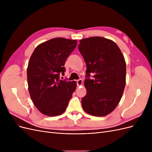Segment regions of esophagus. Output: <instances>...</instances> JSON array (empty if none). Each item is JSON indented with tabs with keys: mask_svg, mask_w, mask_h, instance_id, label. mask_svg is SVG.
Instances as JSON below:
<instances>
[{
	"mask_svg": "<svg viewBox=\"0 0 152 152\" xmlns=\"http://www.w3.org/2000/svg\"><path fill=\"white\" fill-rule=\"evenodd\" d=\"M77 86H80L82 84V79H79L77 80Z\"/></svg>",
	"mask_w": 152,
	"mask_h": 152,
	"instance_id": "34e87169",
	"label": "esophagus"
}]
</instances>
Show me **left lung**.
Instances as JSON below:
<instances>
[{"label": "left lung", "instance_id": "left-lung-1", "mask_svg": "<svg viewBox=\"0 0 152 152\" xmlns=\"http://www.w3.org/2000/svg\"><path fill=\"white\" fill-rule=\"evenodd\" d=\"M79 42V51L87 66V93L82 98V108L91 115H107L117 107L125 88V59L116 43L110 39L92 37ZM93 73L94 79L90 80Z\"/></svg>", "mask_w": 152, "mask_h": 152}]
</instances>
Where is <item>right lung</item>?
<instances>
[{"label":"right lung","instance_id":"right-lung-1","mask_svg":"<svg viewBox=\"0 0 152 152\" xmlns=\"http://www.w3.org/2000/svg\"><path fill=\"white\" fill-rule=\"evenodd\" d=\"M76 40L54 38L39 44L30 58L27 80L31 99L40 112L54 117L65 111L77 86L75 81L59 79Z\"/></svg>","mask_w":152,"mask_h":152}]
</instances>
